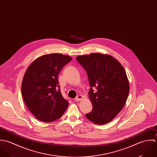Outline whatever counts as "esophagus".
Returning a JSON list of instances; mask_svg holds the SVG:
<instances>
[{"label": "esophagus", "mask_w": 157, "mask_h": 157, "mask_svg": "<svg viewBox=\"0 0 157 157\" xmlns=\"http://www.w3.org/2000/svg\"><path fill=\"white\" fill-rule=\"evenodd\" d=\"M82 98H83V96H82V95L79 94V95H78V96L76 97L75 101H81V100L82 99Z\"/></svg>", "instance_id": "obj_1"}]
</instances>
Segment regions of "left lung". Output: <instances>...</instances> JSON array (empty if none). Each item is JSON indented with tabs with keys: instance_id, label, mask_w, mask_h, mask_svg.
I'll list each match as a JSON object with an SVG mask.
<instances>
[{
	"instance_id": "obj_1",
	"label": "left lung",
	"mask_w": 157,
	"mask_h": 157,
	"mask_svg": "<svg viewBox=\"0 0 157 157\" xmlns=\"http://www.w3.org/2000/svg\"><path fill=\"white\" fill-rule=\"evenodd\" d=\"M87 72L93 105L86 118L96 124L111 121L122 110L129 93V83L122 65L112 56L91 53L76 57Z\"/></svg>"
}]
</instances>
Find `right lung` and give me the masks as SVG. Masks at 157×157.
<instances>
[{"label": "right lung", "mask_w": 157, "mask_h": 157, "mask_svg": "<svg viewBox=\"0 0 157 157\" xmlns=\"http://www.w3.org/2000/svg\"><path fill=\"white\" fill-rule=\"evenodd\" d=\"M72 58L52 53L43 55L30 64L22 82V95L32 114L40 121L50 123L62 117L68 101L61 92L58 75Z\"/></svg>", "instance_id": "right-lung-1"}]
</instances>
